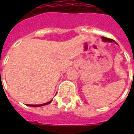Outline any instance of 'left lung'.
Segmentation results:
<instances>
[{"label":"left lung","instance_id":"left-lung-1","mask_svg":"<svg viewBox=\"0 0 134 134\" xmlns=\"http://www.w3.org/2000/svg\"><path fill=\"white\" fill-rule=\"evenodd\" d=\"M102 40L104 41V42H109L116 43L114 40H112V39L107 38V37H102Z\"/></svg>","mask_w":134,"mask_h":134}]
</instances>
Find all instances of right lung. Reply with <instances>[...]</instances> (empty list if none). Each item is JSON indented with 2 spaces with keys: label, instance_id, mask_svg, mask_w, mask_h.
I'll use <instances>...</instances> for the list:
<instances>
[{
  "label": "right lung",
  "instance_id": "right-lung-1",
  "mask_svg": "<svg viewBox=\"0 0 134 134\" xmlns=\"http://www.w3.org/2000/svg\"><path fill=\"white\" fill-rule=\"evenodd\" d=\"M52 102V100H51L50 102H46L45 104H39V105H32V104H28L27 106H32V107H39V106H45V105H47V104H49L51 102Z\"/></svg>",
  "mask_w": 134,
  "mask_h": 134
}]
</instances>
